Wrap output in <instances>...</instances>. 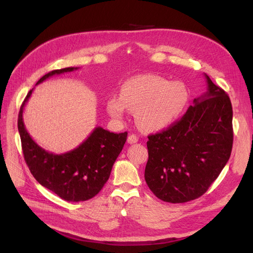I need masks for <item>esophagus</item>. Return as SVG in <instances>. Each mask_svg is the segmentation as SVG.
<instances>
[{
  "label": "esophagus",
  "mask_w": 253,
  "mask_h": 253,
  "mask_svg": "<svg viewBox=\"0 0 253 253\" xmlns=\"http://www.w3.org/2000/svg\"><path fill=\"white\" fill-rule=\"evenodd\" d=\"M137 141H138V137L135 134H130L128 136V143L133 144V143H136Z\"/></svg>",
  "instance_id": "34e87169"
}]
</instances>
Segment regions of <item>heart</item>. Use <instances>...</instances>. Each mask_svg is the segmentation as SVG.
I'll return each instance as SVG.
<instances>
[{"label":"heart","instance_id":"heart-1","mask_svg":"<svg viewBox=\"0 0 253 253\" xmlns=\"http://www.w3.org/2000/svg\"><path fill=\"white\" fill-rule=\"evenodd\" d=\"M188 101L189 91L182 83L144 74L127 80L121 87V96H111L106 110L117 120L124 119L127 110L136 112V123L142 130L158 132L175 121Z\"/></svg>","mask_w":253,"mask_h":253}]
</instances>
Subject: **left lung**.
<instances>
[{"instance_id":"left-lung-1","label":"left lung","mask_w":253,"mask_h":253,"mask_svg":"<svg viewBox=\"0 0 253 253\" xmlns=\"http://www.w3.org/2000/svg\"><path fill=\"white\" fill-rule=\"evenodd\" d=\"M207 91L182 118L149 135L144 179L160 200L184 203L202 196L229 161L233 147L230 97L204 74Z\"/></svg>"}]
</instances>
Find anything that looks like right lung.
I'll list each match as a JSON object with an SVG mask.
<instances>
[{
    "label": "right lung",
    "instance_id": "obj_1",
    "mask_svg": "<svg viewBox=\"0 0 253 253\" xmlns=\"http://www.w3.org/2000/svg\"><path fill=\"white\" fill-rule=\"evenodd\" d=\"M79 68L52 71L39 80L69 73ZM34 89L26 95L18 115L24 160L37 181L69 202L86 201L97 195L108 181L113 165L127 139V132L113 133L95 127L91 134L76 149L63 154L50 153L31 137L23 122V110Z\"/></svg>",
    "mask_w": 253,
    "mask_h": 253
}]
</instances>
